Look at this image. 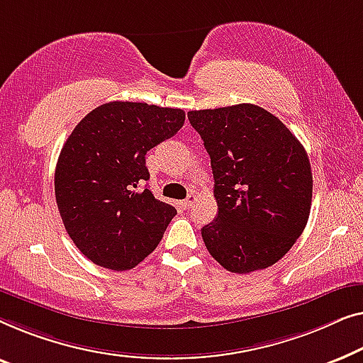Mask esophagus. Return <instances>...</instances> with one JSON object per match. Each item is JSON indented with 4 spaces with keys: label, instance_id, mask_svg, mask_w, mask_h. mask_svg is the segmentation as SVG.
Returning a JSON list of instances; mask_svg holds the SVG:
<instances>
[{
    "label": "esophagus",
    "instance_id": "1",
    "mask_svg": "<svg viewBox=\"0 0 363 363\" xmlns=\"http://www.w3.org/2000/svg\"><path fill=\"white\" fill-rule=\"evenodd\" d=\"M194 202H196V196H194V194H191V196H187L186 201H182V207L184 208H191V206H192Z\"/></svg>",
    "mask_w": 363,
    "mask_h": 363
}]
</instances>
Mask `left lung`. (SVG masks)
<instances>
[{
  "label": "left lung",
  "mask_w": 363,
  "mask_h": 363,
  "mask_svg": "<svg viewBox=\"0 0 363 363\" xmlns=\"http://www.w3.org/2000/svg\"><path fill=\"white\" fill-rule=\"evenodd\" d=\"M211 156L218 213L202 227L208 253L232 273L272 267L301 237L313 172L298 138L262 106L189 111Z\"/></svg>",
  "instance_id": "1"
}]
</instances>
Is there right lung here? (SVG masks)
I'll list each match as a JSON object with an SVG mask.
<instances>
[{
    "label": "right lung",
    "instance_id": "right-lung-1",
    "mask_svg": "<svg viewBox=\"0 0 363 363\" xmlns=\"http://www.w3.org/2000/svg\"><path fill=\"white\" fill-rule=\"evenodd\" d=\"M179 108L110 101L91 110L70 133L55 166V201L64 227L99 267L125 272L161 242L176 208L157 201L146 152L174 136Z\"/></svg>",
    "mask_w": 363,
    "mask_h": 363
}]
</instances>
